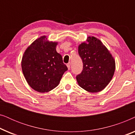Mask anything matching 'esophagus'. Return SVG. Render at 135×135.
Listing matches in <instances>:
<instances>
[{
	"label": "esophagus",
	"instance_id": "1",
	"mask_svg": "<svg viewBox=\"0 0 135 135\" xmlns=\"http://www.w3.org/2000/svg\"><path fill=\"white\" fill-rule=\"evenodd\" d=\"M67 67L68 68V69H70V68H71V62H69V63L67 64Z\"/></svg>",
	"mask_w": 135,
	"mask_h": 135
}]
</instances>
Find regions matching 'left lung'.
Here are the masks:
<instances>
[{
	"instance_id": "obj_1",
	"label": "left lung",
	"mask_w": 135,
	"mask_h": 135,
	"mask_svg": "<svg viewBox=\"0 0 135 135\" xmlns=\"http://www.w3.org/2000/svg\"><path fill=\"white\" fill-rule=\"evenodd\" d=\"M78 53L83 62V70L77 75L79 85L90 93L102 91L112 80L115 62L110 51L101 41L89 36L79 45Z\"/></svg>"
}]
</instances>
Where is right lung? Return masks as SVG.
Returning <instances> with one entry per match:
<instances>
[{
	"label": "right lung",
	"instance_id": "right-lung-1",
	"mask_svg": "<svg viewBox=\"0 0 135 135\" xmlns=\"http://www.w3.org/2000/svg\"><path fill=\"white\" fill-rule=\"evenodd\" d=\"M57 42H50L45 36L34 40L26 50L21 60L23 73L27 84L40 93H47L60 84L68 70L61 55L57 53Z\"/></svg>",
	"mask_w": 135,
	"mask_h": 135
}]
</instances>
